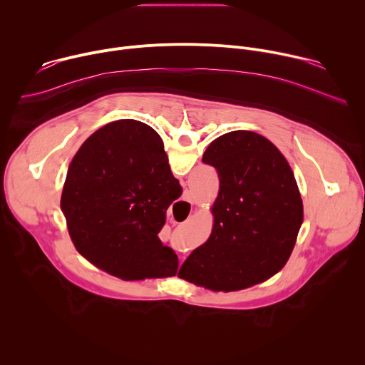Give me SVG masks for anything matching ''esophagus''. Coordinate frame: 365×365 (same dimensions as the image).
<instances>
[{
    "label": "esophagus",
    "instance_id": "34e87169",
    "mask_svg": "<svg viewBox=\"0 0 365 365\" xmlns=\"http://www.w3.org/2000/svg\"><path fill=\"white\" fill-rule=\"evenodd\" d=\"M183 206H187V203H193V196H192V193L187 190L186 193H185V197H183V202H180Z\"/></svg>",
    "mask_w": 365,
    "mask_h": 365
}]
</instances>
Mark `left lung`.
Wrapping results in <instances>:
<instances>
[{
	"mask_svg": "<svg viewBox=\"0 0 365 365\" xmlns=\"http://www.w3.org/2000/svg\"><path fill=\"white\" fill-rule=\"evenodd\" d=\"M135 120L103 125L91 137L130 134ZM217 169L212 232L192 251L178 277L212 292H237L279 273L303 224L294 173L266 137L238 130L215 138L202 158Z\"/></svg>",
	"mask_w": 365,
	"mask_h": 365,
	"instance_id": "left-lung-1",
	"label": "left lung"
}]
</instances>
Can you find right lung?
I'll return each instance as SVG.
<instances>
[{
    "label": "right lung",
    "mask_w": 365,
    "mask_h": 365,
    "mask_svg": "<svg viewBox=\"0 0 365 365\" xmlns=\"http://www.w3.org/2000/svg\"><path fill=\"white\" fill-rule=\"evenodd\" d=\"M182 195L160 135L135 121L121 137H88L68 168L61 210L73 245L123 280L172 277L175 251L158 234Z\"/></svg>",
    "instance_id": "add662e5"
}]
</instances>
